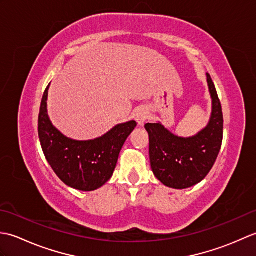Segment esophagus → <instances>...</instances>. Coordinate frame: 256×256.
Returning a JSON list of instances; mask_svg holds the SVG:
<instances>
[{
    "label": "esophagus",
    "instance_id": "34e87169",
    "mask_svg": "<svg viewBox=\"0 0 256 256\" xmlns=\"http://www.w3.org/2000/svg\"><path fill=\"white\" fill-rule=\"evenodd\" d=\"M148 112L144 110H140L136 112V114H135V120H136L138 125H140V126L144 124V122L148 120Z\"/></svg>",
    "mask_w": 256,
    "mask_h": 256
}]
</instances>
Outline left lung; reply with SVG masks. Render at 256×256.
Here are the masks:
<instances>
[{"instance_id":"8db88e82","label":"left lung","mask_w":256,"mask_h":256,"mask_svg":"<svg viewBox=\"0 0 256 256\" xmlns=\"http://www.w3.org/2000/svg\"><path fill=\"white\" fill-rule=\"evenodd\" d=\"M206 82L212 99L208 125L192 138H179L160 123L145 124L150 136V160L154 175L165 186L175 189L192 187L214 167L224 138V114L210 74Z\"/></svg>"}]
</instances>
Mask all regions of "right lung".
Wrapping results in <instances>:
<instances>
[{"instance_id": "add662e5", "label": "right lung", "mask_w": 256, "mask_h": 256, "mask_svg": "<svg viewBox=\"0 0 256 256\" xmlns=\"http://www.w3.org/2000/svg\"><path fill=\"white\" fill-rule=\"evenodd\" d=\"M50 84L42 96L38 116V136L46 160L67 186L81 192L100 188L112 177L120 152L136 122L118 124L94 140L68 138L54 126L47 114Z\"/></svg>"}]
</instances>
